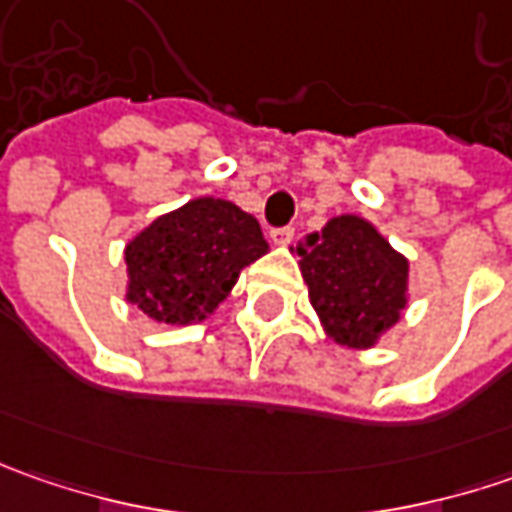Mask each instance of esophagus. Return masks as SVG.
<instances>
[{
	"instance_id": "esophagus-1",
	"label": "esophagus",
	"mask_w": 512,
	"mask_h": 512,
	"mask_svg": "<svg viewBox=\"0 0 512 512\" xmlns=\"http://www.w3.org/2000/svg\"><path fill=\"white\" fill-rule=\"evenodd\" d=\"M293 236H296V230H293V227H290V225H287V227H276V230L270 233L273 245H279V247L290 245V242H293Z\"/></svg>"
}]
</instances>
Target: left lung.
Returning <instances> with one entry per match:
<instances>
[{"label":"left lung","mask_w":512,"mask_h":512,"mask_svg":"<svg viewBox=\"0 0 512 512\" xmlns=\"http://www.w3.org/2000/svg\"><path fill=\"white\" fill-rule=\"evenodd\" d=\"M296 253L310 305L336 344L367 350L402 319L407 259L362 216H336Z\"/></svg>","instance_id":"8db88e82"}]
</instances>
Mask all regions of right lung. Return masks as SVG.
<instances>
[{"label": "right lung", "instance_id": "obj_1", "mask_svg": "<svg viewBox=\"0 0 512 512\" xmlns=\"http://www.w3.org/2000/svg\"><path fill=\"white\" fill-rule=\"evenodd\" d=\"M267 253L259 222L199 196L150 222L125 247L128 299L165 325H193L222 305L239 273Z\"/></svg>", "mask_w": 512, "mask_h": 512}]
</instances>
